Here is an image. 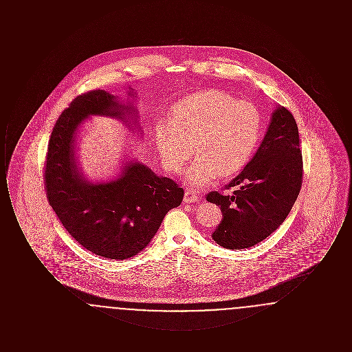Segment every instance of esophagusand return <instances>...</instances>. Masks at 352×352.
<instances>
[{"label":"esophagus","mask_w":352,"mask_h":352,"mask_svg":"<svg viewBox=\"0 0 352 352\" xmlns=\"http://www.w3.org/2000/svg\"><path fill=\"white\" fill-rule=\"evenodd\" d=\"M184 201H186V203H194V201H199V197H198L194 191H191V190H186Z\"/></svg>","instance_id":"34e87169"}]
</instances>
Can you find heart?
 Listing matches in <instances>:
<instances>
[{"label":"heart","mask_w":352,"mask_h":352,"mask_svg":"<svg viewBox=\"0 0 352 352\" xmlns=\"http://www.w3.org/2000/svg\"><path fill=\"white\" fill-rule=\"evenodd\" d=\"M263 120L258 109L223 91H203L178 101L173 116L155 125V146L164 166L179 173L195 153L184 179L203 187L244 168L258 146Z\"/></svg>","instance_id":"b5f03b06"}]
</instances>
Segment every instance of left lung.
<instances>
[{
    "label": "left lung",
    "mask_w": 352,
    "mask_h": 352,
    "mask_svg": "<svg viewBox=\"0 0 352 352\" xmlns=\"http://www.w3.org/2000/svg\"><path fill=\"white\" fill-rule=\"evenodd\" d=\"M302 184L298 126L281 105L272 113L268 131L247 166L227 186L232 194H207L221 211L212 239L227 250L250 248L273 234L289 215Z\"/></svg>",
    "instance_id": "8db88e82"
}]
</instances>
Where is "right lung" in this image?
Returning a JSON list of instances; mask_svg holds the SVG:
<instances>
[{"label":"right lung","mask_w":352,"mask_h":352,"mask_svg":"<svg viewBox=\"0 0 352 352\" xmlns=\"http://www.w3.org/2000/svg\"><path fill=\"white\" fill-rule=\"evenodd\" d=\"M126 100L96 89L78 96L58 118L45 166L47 199L63 227L82 247L101 257L125 260L145 250L184 188L168 177L126 158L115 178L89 181L79 166L76 140L92 116L115 118L141 133L133 88Z\"/></svg>","instance_id":"1"}]
</instances>
